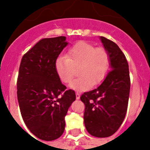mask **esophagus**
I'll return each mask as SVG.
<instances>
[{"label": "esophagus", "mask_w": 150, "mask_h": 150, "mask_svg": "<svg viewBox=\"0 0 150 150\" xmlns=\"http://www.w3.org/2000/svg\"><path fill=\"white\" fill-rule=\"evenodd\" d=\"M75 96H76V99H77V100H79L80 99V93H75Z\"/></svg>", "instance_id": "1"}]
</instances>
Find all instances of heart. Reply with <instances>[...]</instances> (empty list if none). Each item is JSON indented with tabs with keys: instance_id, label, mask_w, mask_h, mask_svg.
I'll use <instances>...</instances> for the list:
<instances>
[{
	"instance_id": "1",
	"label": "heart",
	"mask_w": 150,
	"mask_h": 150,
	"mask_svg": "<svg viewBox=\"0 0 150 150\" xmlns=\"http://www.w3.org/2000/svg\"><path fill=\"white\" fill-rule=\"evenodd\" d=\"M110 66V56L103 47L80 41L71 47L66 56H59L54 61V68L64 83L71 81L79 68V77L71 82L70 87L78 91L89 89L92 85L100 84L107 75Z\"/></svg>"
}]
</instances>
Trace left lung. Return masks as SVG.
Masks as SVG:
<instances>
[{
  "instance_id": "1",
  "label": "left lung",
  "mask_w": 150,
  "mask_h": 150,
  "mask_svg": "<svg viewBox=\"0 0 150 150\" xmlns=\"http://www.w3.org/2000/svg\"><path fill=\"white\" fill-rule=\"evenodd\" d=\"M109 54L110 71L102 84L82 94L85 104L84 123L87 132L98 138L109 137L123 122L128 108L130 76L128 61L123 52L113 41L100 36Z\"/></svg>"
}]
</instances>
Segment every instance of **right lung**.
Returning a JSON list of instances; mask_svg holds the SVG:
<instances>
[{
    "label": "right lung",
    "mask_w": 150,
    "mask_h": 150,
    "mask_svg": "<svg viewBox=\"0 0 150 150\" xmlns=\"http://www.w3.org/2000/svg\"><path fill=\"white\" fill-rule=\"evenodd\" d=\"M68 45L65 36L45 38L23 55L17 81V96L25 125L44 141L63 134L64 117L75 100V91L65 90L54 61Z\"/></svg>",
    "instance_id": "obj_1"
}]
</instances>
